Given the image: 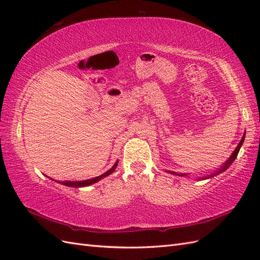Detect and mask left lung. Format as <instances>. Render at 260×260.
<instances>
[{
    "instance_id": "left-lung-1",
    "label": "left lung",
    "mask_w": 260,
    "mask_h": 260,
    "mask_svg": "<svg viewBox=\"0 0 260 260\" xmlns=\"http://www.w3.org/2000/svg\"><path fill=\"white\" fill-rule=\"evenodd\" d=\"M244 139H245V132H244V135H243V138H242V140H241V142L238 144V146H237V148L234 149V152L232 153V155L230 156V158L228 159L225 162H224V165L223 166L220 168V169H218L216 172H214V174H211V175H209V176H206V177H203V178H201V180H204V179H209V178H212V177H215V176H217V175H219V174H221V172H223V171H225L228 168H229L231 165H232V162L235 160V158H237L238 157V154H239V152H240V148H241V146H242V144H243V142H244ZM170 174H174V175H177V176H181V177H183V176H186L185 174H176V172H170Z\"/></svg>"
}]
</instances>
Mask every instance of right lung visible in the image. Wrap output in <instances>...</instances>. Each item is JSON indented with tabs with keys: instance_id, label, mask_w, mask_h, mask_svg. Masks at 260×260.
Masks as SVG:
<instances>
[{
	"instance_id": "right-lung-1",
	"label": "right lung",
	"mask_w": 260,
	"mask_h": 260,
	"mask_svg": "<svg viewBox=\"0 0 260 260\" xmlns=\"http://www.w3.org/2000/svg\"><path fill=\"white\" fill-rule=\"evenodd\" d=\"M117 162H118V161H117ZM117 162L114 165V166H113L111 169H109L108 171H106L105 174L101 175V176H99V177H96V178L89 179V180H83V181H57V182L60 183V184H64V185H67V186H73V187L88 186V185H91V184H93V183L98 182V181H100L101 179H103V178H105V177H107V176H109V175H112L113 172L115 171L116 167H117V165H118Z\"/></svg>"
}]
</instances>
